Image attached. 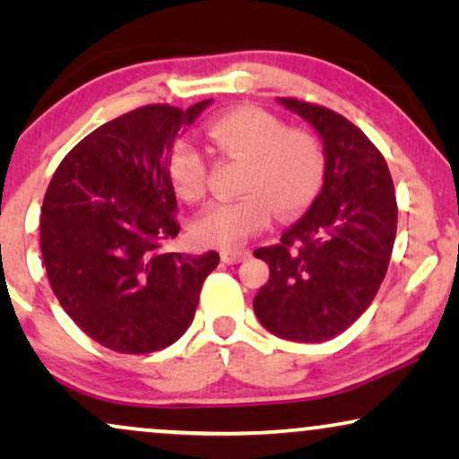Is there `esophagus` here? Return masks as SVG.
Instances as JSON below:
<instances>
[{
	"mask_svg": "<svg viewBox=\"0 0 459 459\" xmlns=\"http://www.w3.org/2000/svg\"><path fill=\"white\" fill-rule=\"evenodd\" d=\"M248 256V250H221V261L225 265H236V263H242Z\"/></svg>",
	"mask_w": 459,
	"mask_h": 459,
	"instance_id": "1",
	"label": "esophagus"
}]
</instances>
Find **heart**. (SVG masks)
Returning a JSON list of instances; mask_svg holds the SVG:
<instances>
[{
	"label": "heart",
	"instance_id": "1",
	"mask_svg": "<svg viewBox=\"0 0 459 459\" xmlns=\"http://www.w3.org/2000/svg\"><path fill=\"white\" fill-rule=\"evenodd\" d=\"M206 135L223 152L247 160L238 200L211 203L194 217L192 238L203 247L238 248L273 215L303 212L322 190L324 150L311 134L284 129L280 118L256 106H240L212 118ZM169 181L184 200L204 192L206 162L194 143L181 140L169 156Z\"/></svg>",
	"mask_w": 459,
	"mask_h": 459
}]
</instances>
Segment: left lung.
Instances as JSON below:
<instances>
[{
    "mask_svg": "<svg viewBox=\"0 0 459 459\" xmlns=\"http://www.w3.org/2000/svg\"><path fill=\"white\" fill-rule=\"evenodd\" d=\"M278 104L322 140L324 186L278 247L255 250L269 265V280L253 307L272 334L322 342L347 330L378 292L397 231V200L386 160L353 123L299 100Z\"/></svg>",
    "mask_w": 459,
    "mask_h": 459,
    "instance_id": "obj_1",
    "label": "left lung"
}]
</instances>
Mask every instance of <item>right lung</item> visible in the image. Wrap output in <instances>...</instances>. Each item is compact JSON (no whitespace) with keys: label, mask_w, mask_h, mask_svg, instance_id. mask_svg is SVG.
<instances>
[{"label":"right lung","mask_w":459,"mask_h":459,"mask_svg":"<svg viewBox=\"0 0 459 459\" xmlns=\"http://www.w3.org/2000/svg\"><path fill=\"white\" fill-rule=\"evenodd\" d=\"M212 100L143 106L104 123L56 169L41 206V255L56 299L117 353H154L190 328L215 250L165 253L179 234L169 181L175 137Z\"/></svg>","instance_id":"add662e5"}]
</instances>
